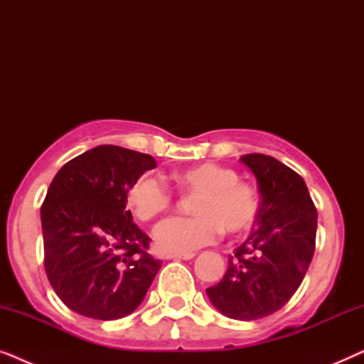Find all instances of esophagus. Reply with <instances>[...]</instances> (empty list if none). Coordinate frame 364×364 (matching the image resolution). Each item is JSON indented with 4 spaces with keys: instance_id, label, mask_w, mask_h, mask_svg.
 Wrapping results in <instances>:
<instances>
[{
    "instance_id": "esophagus-1",
    "label": "esophagus",
    "mask_w": 364,
    "mask_h": 364,
    "mask_svg": "<svg viewBox=\"0 0 364 364\" xmlns=\"http://www.w3.org/2000/svg\"><path fill=\"white\" fill-rule=\"evenodd\" d=\"M166 258L167 260H191L193 258V253H168Z\"/></svg>"
}]
</instances>
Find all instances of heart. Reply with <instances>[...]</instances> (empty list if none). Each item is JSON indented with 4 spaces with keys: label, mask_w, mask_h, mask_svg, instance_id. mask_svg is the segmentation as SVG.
I'll return each mask as SVG.
<instances>
[{
    "label": "heart",
    "mask_w": 364,
    "mask_h": 364,
    "mask_svg": "<svg viewBox=\"0 0 364 364\" xmlns=\"http://www.w3.org/2000/svg\"><path fill=\"white\" fill-rule=\"evenodd\" d=\"M238 173L218 164H198L173 173V182L182 192L196 196L193 217H173L156 228L157 245L166 252L188 253L210 245L222 230L240 235L255 225L260 213V196L250 183L238 181ZM132 212L144 222L167 212L173 202L166 182L142 173L127 192Z\"/></svg>",
    "instance_id": "heart-1"
}]
</instances>
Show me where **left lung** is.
I'll list each match as a JSON object with an SVG mask.
<instances>
[{
  "label": "left lung",
  "mask_w": 364,
  "mask_h": 364,
  "mask_svg": "<svg viewBox=\"0 0 364 364\" xmlns=\"http://www.w3.org/2000/svg\"><path fill=\"white\" fill-rule=\"evenodd\" d=\"M242 162L260 192L257 228L228 257L225 275L207 295L233 320H260L290 301L310 267L316 240V207L301 176L265 154Z\"/></svg>",
  "instance_id": "obj_1"
}]
</instances>
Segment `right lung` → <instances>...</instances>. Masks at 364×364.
<instances>
[{
  "instance_id": "add662e5",
  "label": "right lung",
  "mask_w": 364,
  "mask_h": 364,
  "mask_svg": "<svg viewBox=\"0 0 364 364\" xmlns=\"http://www.w3.org/2000/svg\"><path fill=\"white\" fill-rule=\"evenodd\" d=\"M156 168L149 154L99 146L59 168L41 205L44 270L61 301L94 320H117L141 305L161 260L132 222L127 192Z\"/></svg>"
}]
</instances>
